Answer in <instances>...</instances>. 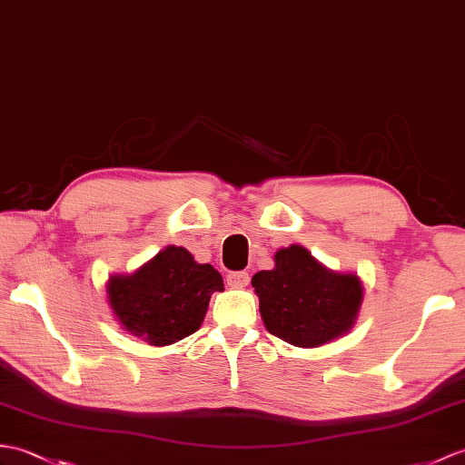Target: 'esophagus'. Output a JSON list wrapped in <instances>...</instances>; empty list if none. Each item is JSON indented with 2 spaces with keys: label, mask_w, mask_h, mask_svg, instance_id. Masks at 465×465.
Segmentation results:
<instances>
[{
  "label": "esophagus",
  "mask_w": 465,
  "mask_h": 465,
  "mask_svg": "<svg viewBox=\"0 0 465 465\" xmlns=\"http://www.w3.org/2000/svg\"><path fill=\"white\" fill-rule=\"evenodd\" d=\"M225 282H228V285L233 287V289H243V287H247V283H250V273H247V272H232Z\"/></svg>",
  "instance_id": "34e87169"
}]
</instances>
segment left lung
Masks as SVG:
<instances>
[{"label": "left lung", "instance_id": "obj_1", "mask_svg": "<svg viewBox=\"0 0 465 465\" xmlns=\"http://www.w3.org/2000/svg\"><path fill=\"white\" fill-rule=\"evenodd\" d=\"M265 329L295 347H321L347 332L359 312L362 285L356 275H337L305 247L275 253L272 272L252 277Z\"/></svg>", "mask_w": 465, "mask_h": 465}]
</instances>
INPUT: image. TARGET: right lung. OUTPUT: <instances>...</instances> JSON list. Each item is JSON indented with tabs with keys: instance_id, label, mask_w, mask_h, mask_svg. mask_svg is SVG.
I'll return each instance as SVG.
<instances>
[{
	"instance_id": "obj_1",
	"label": "right lung",
	"mask_w": 465,
	"mask_h": 465,
	"mask_svg": "<svg viewBox=\"0 0 465 465\" xmlns=\"http://www.w3.org/2000/svg\"><path fill=\"white\" fill-rule=\"evenodd\" d=\"M223 279L183 247L170 245L133 275L111 277L109 301L126 331L164 347L196 332Z\"/></svg>"
}]
</instances>
